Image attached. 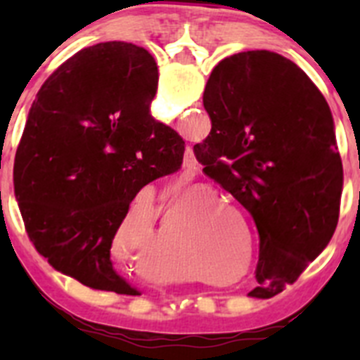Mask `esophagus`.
<instances>
[{
	"instance_id": "34e87169",
	"label": "esophagus",
	"mask_w": 360,
	"mask_h": 360,
	"mask_svg": "<svg viewBox=\"0 0 360 360\" xmlns=\"http://www.w3.org/2000/svg\"><path fill=\"white\" fill-rule=\"evenodd\" d=\"M189 167H191V165H189Z\"/></svg>"
}]
</instances>
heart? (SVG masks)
I'll return each mask as SVG.
<instances>
[{
	"instance_id": "1",
	"label": "heart",
	"mask_w": 360,
	"mask_h": 360,
	"mask_svg": "<svg viewBox=\"0 0 360 360\" xmlns=\"http://www.w3.org/2000/svg\"><path fill=\"white\" fill-rule=\"evenodd\" d=\"M162 231H164L165 240L169 241V243H173V241L176 240V234H174V232H176V227H174L173 221H165ZM241 250H243V243H238L229 247L227 250H216V252H212V257H214V259H224L225 256H241Z\"/></svg>"
}]
</instances>
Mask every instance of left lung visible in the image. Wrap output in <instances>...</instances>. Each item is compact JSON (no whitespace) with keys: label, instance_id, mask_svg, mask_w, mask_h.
I'll use <instances>...</instances> for the list:
<instances>
[{"label":"left lung","instance_id":"obj_1","mask_svg":"<svg viewBox=\"0 0 360 360\" xmlns=\"http://www.w3.org/2000/svg\"><path fill=\"white\" fill-rule=\"evenodd\" d=\"M203 108L212 128L195 155L254 218L259 287L250 295L272 297L323 252L339 221L342 162L332 111L303 70L269 50L221 59Z\"/></svg>","mask_w":360,"mask_h":360}]
</instances>
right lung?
<instances>
[{
  "mask_svg": "<svg viewBox=\"0 0 360 360\" xmlns=\"http://www.w3.org/2000/svg\"><path fill=\"white\" fill-rule=\"evenodd\" d=\"M157 84L148 50L108 41L63 63L28 111L14 160L25 229L53 269L86 287H129L111 241L136 193L182 165V136L149 115Z\"/></svg>",
  "mask_w": 360,
  "mask_h": 360,
  "instance_id": "add662e5",
  "label": "right lung"
}]
</instances>
